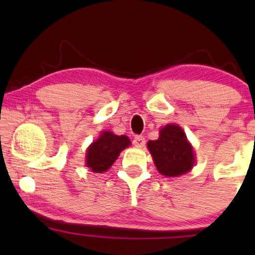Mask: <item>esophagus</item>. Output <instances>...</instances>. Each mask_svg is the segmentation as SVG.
<instances>
[{"label": "esophagus", "mask_w": 255, "mask_h": 255, "mask_svg": "<svg viewBox=\"0 0 255 255\" xmlns=\"http://www.w3.org/2000/svg\"><path fill=\"white\" fill-rule=\"evenodd\" d=\"M145 142H146V140L142 135H135V136H134L133 144L135 145L136 147H142V146L145 145Z\"/></svg>", "instance_id": "34e87169"}]
</instances>
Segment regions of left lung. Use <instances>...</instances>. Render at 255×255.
<instances>
[{
    "label": "left lung",
    "instance_id": "obj_1",
    "mask_svg": "<svg viewBox=\"0 0 255 255\" xmlns=\"http://www.w3.org/2000/svg\"><path fill=\"white\" fill-rule=\"evenodd\" d=\"M147 147L153 157L158 171L165 176L186 174L194 165V152L186 134L176 125L160 129L157 140H150Z\"/></svg>",
    "mask_w": 255,
    "mask_h": 255
}]
</instances>
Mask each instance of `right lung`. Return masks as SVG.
<instances>
[{"label":"right lung","mask_w":255,"mask_h":255,"mask_svg":"<svg viewBox=\"0 0 255 255\" xmlns=\"http://www.w3.org/2000/svg\"><path fill=\"white\" fill-rule=\"evenodd\" d=\"M130 145L126 135H115L111 131H104L87 148L86 165L93 172H104L114 164L120 152Z\"/></svg>","instance_id":"obj_1"}]
</instances>
